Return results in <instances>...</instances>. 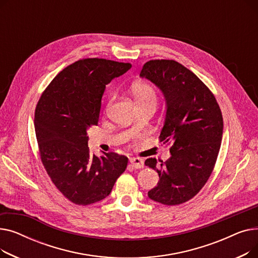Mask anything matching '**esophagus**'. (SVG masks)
Here are the masks:
<instances>
[{"label": "esophagus", "mask_w": 258, "mask_h": 258, "mask_svg": "<svg viewBox=\"0 0 258 258\" xmlns=\"http://www.w3.org/2000/svg\"><path fill=\"white\" fill-rule=\"evenodd\" d=\"M130 162H131V164L137 169H140V168L144 167V161L140 158H131Z\"/></svg>", "instance_id": "1"}]
</instances>
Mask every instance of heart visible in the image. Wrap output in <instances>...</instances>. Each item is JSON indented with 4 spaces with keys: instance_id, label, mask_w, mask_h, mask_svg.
Segmentation results:
<instances>
[{
    "instance_id": "heart-1",
    "label": "heart",
    "mask_w": 258,
    "mask_h": 258,
    "mask_svg": "<svg viewBox=\"0 0 258 258\" xmlns=\"http://www.w3.org/2000/svg\"><path fill=\"white\" fill-rule=\"evenodd\" d=\"M132 92L138 104H143V103L156 104L157 103V100H158L157 92L151 84L145 83V81H138V83H135L132 86ZM113 100H114V97L112 96L107 101L106 108L111 106Z\"/></svg>"
}]
</instances>
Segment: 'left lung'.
Listing matches in <instances>:
<instances>
[{
	"label": "left lung",
	"instance_id": "1",
	"mask_svg": "<svg viewBox=\"0 0 258 258\" xmlns=\"http://www.w3.org/2000/svg\"><path fill=\"white\" fill-rule=\"evenodd\" d=\"M140 76L164 94L167 111L159 139L171 145V157L159 168L156 158L145 161L160 179L147 195L163 205H180L199 194L213 171L223 136L221 108L209 88L178 61L150 60Z\"/></svg>",
	"mask_w": 258,
	"mask_h": 258
}]
</instances>
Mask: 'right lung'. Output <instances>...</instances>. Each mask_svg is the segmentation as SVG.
<instances>
[{"instance_id":"obj_1","label":"right lung","mask_w":258,"mask_h":258,"mask_svg":"<svg viewBox=\"0 0 258 258\" xmlns=\"http://www.w3.org/2000/svg\"><path fill=\"white\" fill-rule=\"evenodd\" d=\"M131 68L104 58L79 59L53 78L36 104L40 160L52 183L75 205L106 198L127 166V157L116 153L91 156L87 131L98 124L105 85Z\"/></svg>"}]
</instances>
